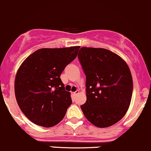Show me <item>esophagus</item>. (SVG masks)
<instances>
[{
	"label": "esophagus",
	"instance_id": "1",
	"mask_svg": "<svg viewBox=\"0 0 151 151\" xmlns=\"http://www.w3.org/2000/svg\"><path fill=\"white\" fill-rule=\"evenodd\" d=\"M78 94H79L78 90H77V91H76L75 92H73V96H76V95H77Z\"/></svg>",
	"mask_w": 151,
	"mask_h": 151
}]
</instances>
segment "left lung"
<instances>
[{
    "instance_id": "left-lung-1",
    "label": "left lung",
    "mask_w": 151,
    "mask_h": 151,
    "mask_svg": "<svg viewBox=\"0 0 151 151\" xmlns=\"http://www.w3.org/2000/svg\"><path fill=\"white\" fill-rule=\"evenodd\" d=\"M78 60L86 75L85 117L99 128L110 127L125 116L131 102L133 81L127 63L102 48L82 47Z\"/></svg>"
}]
</instances>
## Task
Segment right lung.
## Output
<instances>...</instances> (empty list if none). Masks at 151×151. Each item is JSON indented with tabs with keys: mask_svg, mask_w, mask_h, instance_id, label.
<instances>
[{
	"mask_svg": "<svg viewBox=\"0 0 151 151\" xmlns=\"http://www.w3.org/2000/svg\"><path fill=\"white\" fill-rule=\"evenodd\" d=\"M80 46L41 49L20 65L14 82L17 102L34 124L52 127L59 124L72 104L60 75L77 57Z\"/></svg>",
	"mask_w": 151,
	"mask_h": 151,
	"instance_id": "1",
	"label": "right lung"
}]
</instances>
